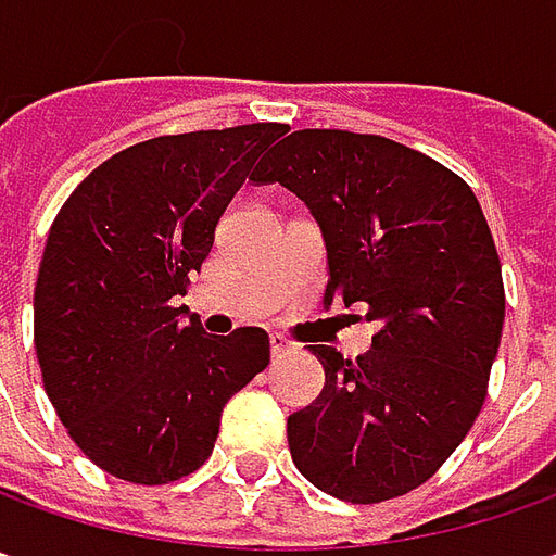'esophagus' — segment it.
I'll return each mask as SVG.
<instances>
[{"instance_id": "obj_1", "label": "esophagus", "mask_w": 556, "mask_h": 556, "mask_svg": "<svg viewBox=\"0 0 556 556\" xmlns=\"http://www.w3.org/2000/svg\"><path fill=\"white\" fill-rule=\"evenodd\" d=\"M289 351H292V344H289L286 338H282V336H270V354L277 356V359L282 354H289Z\"/></svg>"}]
</instances>
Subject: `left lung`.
<instances>
[{"label":"left lung","instance_id":"obj_1","mask_svg":"<svg viewBox=\"0 0 556 556\" xmlns=\"http://www.w3.org/2000/svg\"><path fill=\"white\" fill-rule=\"evenodd\" d=\"M252 181L307 202L329 255L326 301L366 304V356L311 344L326 384L289 415L295 468L316 489L375 505L428 483L468 437L505 323L502 261L468 184L378 135L304 128Z\"/></svg>","mask_w":556,"mask_h":556}]
</instances>
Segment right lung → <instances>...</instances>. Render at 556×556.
<instances>
[{
	"label": "right lung",
	"mask_w": 556,
	"mask_h": 556,
	"mask_svg": "<svg viewBox=\"0 0 556 556\" xmlns=\"http://www.w3.org/2000/svg\"><path fill=\"white\" fill-rule=\"evenodd\" d=\"M279 135L252 123L141 141L98 165L51 224L33 295L42 384L70 440L125 483L202 468L224 403L270 363L264 329L205 336L175 295Z\"/></svg>",
	"instance_id": "add662e5"
}]
</instances>
